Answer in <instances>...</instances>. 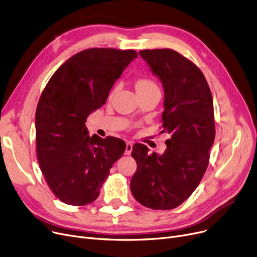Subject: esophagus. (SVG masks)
Instances as JSON below:
<instances>
[{
    "label": "esophagus",
    "instance_id": "esophagus-1",
    "mask_svg": "<svg viewBox=\"0 0 257 257\" xmlns=\"http://www.w3.org/2000/svg\"><path fill=\"white\" fill-rule=\"evenodd\" d=\"M133 150V142L127 141L126 142V148H125V155H131Z\"/></svg>",
    "mask_w": 257,
    "mask_h": 257
}]
</instances>
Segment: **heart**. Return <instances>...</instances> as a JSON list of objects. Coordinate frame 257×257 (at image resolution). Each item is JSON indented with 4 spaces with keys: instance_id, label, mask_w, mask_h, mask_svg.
<instances>
[{
    "instance_id": "b5f03b06",
    "label": "heart",
    "mask_w": 257,
    "mask_h": 257,
    "mask_svg": "<svg viewBox=\"0 0 257 257\" xmlns=\"http://www.w3.org/2000/svg\"><path fill=\"white\" fill-rule=\"evenodd\" d=\"M135 87L137 93H143L151 90H159L156 82L149 77H140L139 79H137Z\"/></svg>"
}]
</instances>
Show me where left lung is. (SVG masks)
<instances>
[{
  "instance_id": "obj_1",
  "label": "left lung",
  "mask_w": 257,
  "mask_h": 257,
  "mask_svg": "<svg viewBox=\"0 0 257 257\" xmlns=\"http://www.w3.org/2000/svg\"><path fill=\"white\" fill-rule=\"evenodd\" d=\"M139 53L163 83L161 128L170 138L162 155L149 154L141 143L133 146L137 170L131 191L148 208L170 210L190 197L209 164L215 137L212 94L198 66L179 52L165 48Z\"/></svg>"
}]
</instances>
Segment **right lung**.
I'll use <instances>...</instances> for the list:
<instances>
[{
  "mask_svg": "<svg viewBox=\"0 0 257 257\" xmlns=\"http://www.w3.org/2000/svg\"><path fill=\"white\" fill-rule=\"evenodd\" d=\"M138 56L135 50L90 48L70 57L49 79L35 113L36 154L44 178L65 204L98 198L123 140L88 136L85 122L104 104L115 81Z\"/></svg>",
  "mask_w": 257,
  "mask_h": 257,
  "instance_id": "add662e5",
  "label": "right lung"
}]
</instances>
